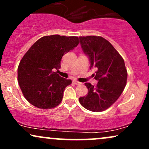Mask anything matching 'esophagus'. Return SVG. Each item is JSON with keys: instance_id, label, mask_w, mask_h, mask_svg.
<instances>
[{"instance_id": "esophagus-1", "label": "esophagus", "mask_w": 149, "mask_h": 149, "mask_svg": "<svg viewBox=\"0 0 149 149\" xmlns=\"http://www.w3.org/2000/svg\"><path fill=\"white\" fill-rule=\"evenodd\" d=\"M73 83H74V84L76 85H81V83H80V82L77 81V80H73Z\"/></svg>"}]
</instances>
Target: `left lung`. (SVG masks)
<instances>
[{"mask_svg": "<svg viewBox=\"0 0 149 149\" xmlns=\"http://www.w3.org/2000/svg\"><path fill=\"white\" fill-rule=\"evenodd\" d=\"M83 52L88 56L90 69L97 68L95 79L96 86L85 85L88 95L79 98L83 107L93 112L105 111L119 98L127 83V72L120 54L107 40L101 36L79 37Z\"/></svg>", "mask_w": 149, "mask_h": 149, "instance_id": "1", "label": "left lung"}]
</instances>
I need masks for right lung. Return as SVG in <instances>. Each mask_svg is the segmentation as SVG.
Segmentation results:
<instances>
[{
  "label": "right lung",
  "mask_w": 149,
  "mask_h": 149,
  "mask_svg": "<svg viewBox=\"0 0 149 149\" xmlns=\"http://www.w3.org/2000/svg\"><path fill=\"white\" fill-rule=\"evenodd\" d=\"M76 36L59 35L40 38L26 52L17 69L18 83L26 100L34 107L49 109L59 105L64 89L72 81L55 71L64 54L79 43Z\"/></svg>",
  "instance_id": "right-lung-1"
}]
</instances>
